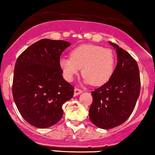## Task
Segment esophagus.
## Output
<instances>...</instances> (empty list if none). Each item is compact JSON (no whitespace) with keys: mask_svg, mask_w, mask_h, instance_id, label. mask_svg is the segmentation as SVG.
<instances>
[{"mask_svg":"<svg viewBox=\"0 0 155 155\" xmlns=\"http://www.w3.org/2000/svg\"><path fill=\"white\" fill-rule=\"evenodd\" d=\"M81 93H82V91H81V89H79V88L76 87L74 89V96H78V95L80 94Z\"/></svg>","mask_w":155,"mask_h":155,"instance_id":"1","label":"esophagus"}]
</instances>
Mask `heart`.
<instances>
[{
    "instance_id": "b5f03b06",
    "label": "heart",
    "mask_w": 155,
    "mask_h": 155,
    "mask_svg": "<svg viewBox=\"0 0 155 155\" xmlns=\"http://www.w3.org/2000/svg\"><path fill=\"white\" fill-rule=\"evenodd\" d=\"M115 57L111 49L96 45H81L70 53V58H61L59 67L64 79L72 81L80 68L84 81L100 86L110 80L115 69Z\"/></svg>"
}]
</instances>
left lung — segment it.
Returning a JSON list of instances; mask_svg holds the SVG:
<instances>
[{
	"mask_svg": "<svg viewBox=\"0 0 155 155\" xmlns=\"http://www.w3.org/2000/svg\"><path fill=\"white\" fill-rule=\"evenodd\" d=\"M110 44L116 51L118 63L110 80L91 92L93 102L89 110L91 121L104 130L118 127L130 118L140 91L136 60L118 45Z\"/></svg>",
	"mask_w": 155,
	"mask_h": 155,
	"instance_id": "1",
	"label": "left lung"
}]
</instances>
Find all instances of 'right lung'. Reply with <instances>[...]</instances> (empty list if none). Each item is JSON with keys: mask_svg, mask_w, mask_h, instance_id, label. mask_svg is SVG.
<instances>
[{"mask_svg": "<svg viewBox=\"0 0 155 155\" xmlns=\"http://www.w3.org/2000/svg\"><path fill=\"white\" fill-rule=\"evenodd\" d=\"M70 45L42 39L17 59L12 83L15 103L22 117L37 128L57 124L63 115V104L74 96V86L63 79L59 67L61 54Z\"/></svg>", "mask_w": 155, "mask_h": 155, "instance_id": "add662e5", "label": "right lung"}]
</instances>
